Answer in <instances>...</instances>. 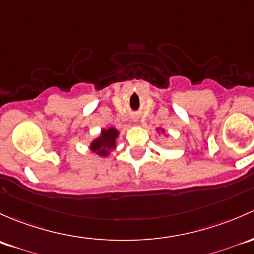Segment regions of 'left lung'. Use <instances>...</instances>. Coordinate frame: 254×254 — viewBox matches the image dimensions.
Returning a JSON list of instances; mask_svg holds the SVG:
<instances>
[{"instance_id": "8db88e82", "label": "left lung", "mask_w": 254, "mask_h": 254, "mask_svg": "<svg viewBox=\"0 0 254 254\" xmlns=\"http://www.w3.org/2000/svg\"><path fill=\"white\" fill-rule=\"evenodd\" d=\"M156 130H158V134H163V135H165V137H169V134H166V132L164 128L159 127V128H156Z\"/></svg>"}]
</instances>
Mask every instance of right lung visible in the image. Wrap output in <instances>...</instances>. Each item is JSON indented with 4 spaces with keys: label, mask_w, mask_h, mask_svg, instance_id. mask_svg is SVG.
<instances>
[{
    "label": "right lung",
    "mask_w": 254,
    "mask_h": 254,
    "mask_svg": "<svg viewBox=\"0 0 254 254\" xmlns=\"http://www.w3.org/2000/svg\"><path fill=\"white\" fill-rule=\"evenodd\" d=\"M119 135L120 130L115 127L101 128L100 134L94 138L89 144V150L100 158H105L114 149H116Z\"/></svg>",
    "instance_id": "right-lung-1"
}]
</instances>
